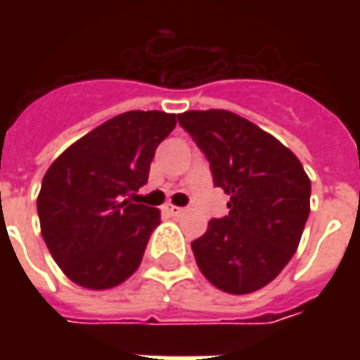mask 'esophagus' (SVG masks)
I'll list each match as a JSON object with an SVG mask.
<instances>
[{"label": "esophagus", "instance_id": "34e87169", "mask_svg": "<svg viewBox=\"0 0 360 360\" xmlns=\"http://www.w3.org/2000/svg\"><path fill=\"white\" fill-rule=\"evenodd\" d=\"M165 210L169 212L172 216H181V214L185 212V208H179V206H173V204H169V206H165Z\"/></svg>", "mask_w": 360, "mask_h": 360}]
</instances>
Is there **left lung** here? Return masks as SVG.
Segmentation results:
<instances>
[{
    "label": "left lung",
    "mask_w": 360,
    "mask_h": 360,
    "mask_svg": "<svg viewBox=\"0 0 360 360\" xmlns=\"http://www.w3.org/2000/svg\"><path fill=\"white\" fill-rule=\"evenodd\" d=\"M183 129L210 162L214 185L231 196L224 219H210L191 243L204 278L247 295L268 285L301 243L310 212V179L281 142L227 110L185 111Z\"/></svg>",
    "instance_id": "left-lung-1"
}]
</instances>
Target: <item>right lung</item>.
Listing matches in <instances>:
<instances>
[{
    "label": "right lung",
    "mask_w": 360,
    "mask_h": 360,
    "mask_svg": "<svg viewBox=\"0 0 360 360\" xmlns=\"http://www.w3.org/2000/svg\"><path fill=\"white\" fill-rule=\"evenodd\" d=\"M175 113L125 111L56 158L36 200L42 237L61 271L86 289H111L133 276L160 210L133 204L148 181L158 144Z\"/></svg>",
    "instance_id": "right-lung-1"
}]
</instances>
